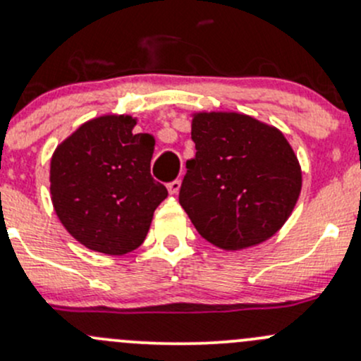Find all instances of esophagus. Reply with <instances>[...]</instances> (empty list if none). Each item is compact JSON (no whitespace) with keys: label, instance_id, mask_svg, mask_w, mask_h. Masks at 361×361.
I'll list each match as a JSON object with an SVG mask.
<instances>
[{"label":"esophagus","instance_id":"34e87169","mask_svg":"<svg viewBox=\"0 0 361 361\" xmlns=\"http://www.w3.org/2000/svg\"><path fill=\"white\" fill-rule=\"evenodd\" d=\"M180 188H181L180 180H174V181H171V183H168V190L171 195H178V193H180Z\"/></svg>","mask_w":361,"mask_h":361}]
</instances>
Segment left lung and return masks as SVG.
I'll return each mask as SVG.
<instances>
[{
    "instance_id": "left-lung-1",
    "label": "left lung",
    "mask_w": 361,
    "mask_h": 361,
    "mask_svg": "<svg viewBox=\"0 0 361 361\" xmlns=\"http://www.w3.org/2000/svg\"><path fill=\"white\" fill-rule=\"evenodd\" d=\"M195 157L187 162L180 204L197 231L225 250L273 237L302 187L298 157L283 133L238 112H195Z\"/></svg>"
}]
</instances>
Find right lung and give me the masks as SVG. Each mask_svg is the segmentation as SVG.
<instances>
[{
  "label": "right lung",
  "instance_id": "1",
  "mask_svg": "<svg viewBox=\"0 0 361 361\" xmlns=\"http://www.w3.org/2000/svg\"><path fill=\"white\" fill-rule=\"evenodd\" d=\"M133 116L94 117L51 155L53 209L72 237L94 252L123 256L143 244L168 197L150 174L155 140L135 133Z\"/></svg>",
  "mask_w": 361,
  "mask_h": 361
}]
</instances>
